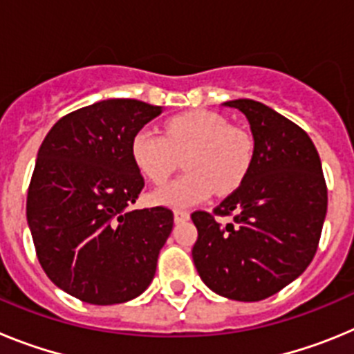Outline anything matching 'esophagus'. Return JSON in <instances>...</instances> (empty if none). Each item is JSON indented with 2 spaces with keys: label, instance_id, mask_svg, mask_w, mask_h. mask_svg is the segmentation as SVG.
<instances>
[{
  "label": "esophagus",
  "instance_id": "34e87169",
  "mask_svg": "<svg viewBox=\"0 0 354 354\" xmlns=\"http://www.w3.org/2000/svg\"><path fill=\"white\" fill-rule=\"evenodd\" d=\"M174 220H175V223H184V221L189 220V212L180 211V209H175V211H174Z\"/></svg>",
  "mask_w": 354,
  "mask_h": 354
}]
</instances>
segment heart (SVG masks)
<instances>
[{"mask_svg":"<svg viewBox=\"0 0 354 354\" xmlns=\"http://www.w3.org/2000/svg\"><path fill=\"white\" fill-rule=\"evenodd\" d=\"M184 155L186 174L158 187L150 196L154 204L189 207L204 202L212 189L218 195L232 193L248 174L253 145L248 134L204 109L170 118L165 136L143 127L131 142L134 165L154 184L165 183Z\"/></svg>","mask_w":354,"mask_h":354,"instance_id":"b5f03b06","label":"heart"}]
</instances>
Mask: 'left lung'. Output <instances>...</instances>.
<instances>
[{"label": "left lung", "mask_w": 354, "mask_h": 354, "mask_svg": "<svg viewBox=\"0 0 354 354\" xmlns=\"http://www.w3.org/2000/svg\"><path fill=\"white\" fill-rule=\"evenodd\" d=\"M250 124L248 174L214 214L196 211L193 262L202 282L223 298L261 301L294 282L314 259L328 207L323 167L308 134L252 99L223 102Z\"/></svg>", "instance_id": "obj_1"}]
</instances>
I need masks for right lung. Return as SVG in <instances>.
<instances>
[{"label": "right lung", "instance_id": "1", "mask_svg": "<svg viewBox=\"0 0 354 354\" xmlns=\"http://www.w3.org/2000/svg\"><path fill=\"white\" fill-rule=\"evenodd\" d=\"M161 113V106L106 99L65 115L40 145L28 227L49 280L81 301L126 303L154 278L174 212L131 207L143 189L131 142Z\"/></svg>", "mask_w": 354, "mask_h": 354}]
</instances>
